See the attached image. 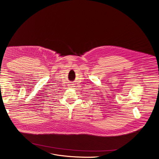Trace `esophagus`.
<instances>
[{
  "mask_svg": "<svg viewBox=\"0 0 159 159\" xmlns=\"http://www.w3.org/2000/svg\"><path fill=\"white\" fill-rule=\"evenodd\" d=\"M70 87H74V86H73V85H72V84H71V85H70Z\"/></svg>",
  "mask_w": 159,
  "mask_h": 159,
  "instance_id": "esophagus-1",
  "label": "esophagus"
}]
</instances>
